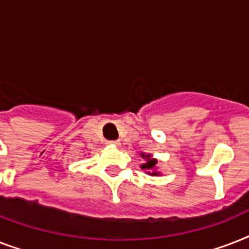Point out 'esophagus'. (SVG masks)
<instances>
[{
	"instance_id": "esophagus-1",
	"label": "esophagus",
	"mask_w": 249,
	"mask_h": 249,
	"mask_svg": "<svg viewBox=\"0 0 249 249\" xmlns=\"http://www.w3.org/2000/svg\"><path fill=\"white\" fill-rule=\"evenodd\" d=\"M108 144H112V146H119L120 144V142L119 141H109V142H107Z\"/></svg>"
}]
</instances>
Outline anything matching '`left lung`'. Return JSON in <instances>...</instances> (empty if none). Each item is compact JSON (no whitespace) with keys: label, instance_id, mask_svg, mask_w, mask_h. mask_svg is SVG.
<instances>
[{"label":"left lung","instance_id":"left-lung-1","mask_svg":"<svg viewBox=\"0 0 249 249\" xmlns=\"http://www.w3.org/2000/svg\"><path fill=\"white\" fill-rule=\"evenodd\" d=\"M142 158H144V159L147 160V163L143 164V165H142V169L151 170V169H154V168H155L156 163H158V160L151 159V156H150V155H144V154H142ZM152 174H154V176H155L156 172H154V173H152Z\"/></svg>","mask_w":249,"mask_h":249}]
</instances>
